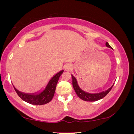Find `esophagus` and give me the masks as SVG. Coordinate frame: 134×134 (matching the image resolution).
I'll list each match as a JSON object with an SVG mask.
<instances>
[{
	"mask_svg": "<svg viewBox=\"0 0 134 134\" xmlns=\"http://www.w3.org/2000/svg\"><path fill=\"white\" fill-rule=\"evenodd\" d=\"M65 69L66 71H70L72 70V66L70 64H67L65 66Z\"/></svg>",
	"mask_w": 134,
	"mask_h": 134,
	"instance_id": "esophagus-1",
	"label": "esophagus"
}]
</instances>
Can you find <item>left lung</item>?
<instances>
[{"instance_id": "8db88e82", "label": "left lung", "mask_w": 134, "mask_h": 134, "mask_svg": "<svg viewBox=\"0 0 134 134\" xmlns=\"http://www.w3.org/2000/svg\"><path fill=\"white\" fill-rule=\"evenodd\" d=\"M105 46L107 47L112 49L110 46L109 45V44L107 43H105ZM72 76V86L74 88L75 91H76V94L81 99L85 100V101H90V102H93V101H96V100H100L104 98L108 93H109V91L111 90L112 87L114 85V83H113V85L111 86L109 88L106 90L105 91H101L99 93H88L86 91H83V90L80 88L79 86L77 80L76 78L73 76L72 74H71Z\"/></svg>"}]
</instances>
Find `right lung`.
<instances>
[{
	"mask_svg": "<svg viewBox=\"0 0 134 134\" xmlns=\"http://www.w3.org/2000/svg\"><path fill=\"white\" fill-rule=\"evenodd\" d=\"M63 71V69L56 73L50 79L44 88L35 93L21 92L16 89L13 85L18 96L25 102L33 105H43L48 103L52 99L56 89L57 84Z\"/></svg>",
	"mask_w": 134,
	"mask_h": 134,
	"instance_id": "obj_1",
	"label": "right lung"
}]
</instances>
